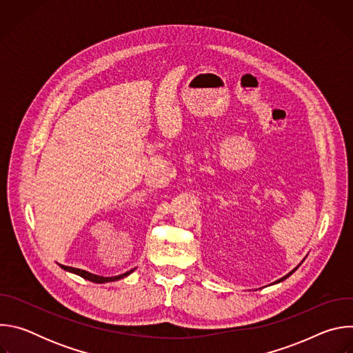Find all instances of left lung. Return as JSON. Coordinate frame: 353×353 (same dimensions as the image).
Masks as SVG:
<instances>
[{"label": "left lung", "mask_w": 353, "mask_h": 353, "mask_svg": "<svg viewBox=\"0 0 353 353\" xmlns=\"http://www.w3.org/2000/svg\"><path fill=\"white\" fill-rule=\"evenodd\" d=\"M300 264H301V263H300ZM300 264H299V265H300ZM299 265H297V267H296V268H294V270H292V271H290V272H289V274H286V275H285V276H282V278H281V279H278V281H276V282H274V283H279V282H282V281H285V279H286V278H289V276H290V275H292V274H293V272H294V271H296V270H297V268H299Z\"/></svg>", "instance_id": "8db88e82"}]
</instances>
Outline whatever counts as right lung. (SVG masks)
Here are the masks:
<instances>
[{"label":"right lung","instance_id":"1","mask_svg":"<svg viewBox=\"0 0 353 353\" xmlns=\"http://www.w3.org/2000/svg\"><path fill=\"white\" fill-rule=\"evenodd\" d=\"M63 270L68 271V272H72V274H77L79 276H82L83 279H88L90 282H94V283H106V282H114V281H119V279H123L125 276H128L131 272L135 271L131 270V271H127L125 274H121V275H116V276H100V275H94V274H90L88 271H83V270H79V268H72V267H67V265H60Z\"/></svg>","mask_w":353,"mask_h":353}]
</instances>
